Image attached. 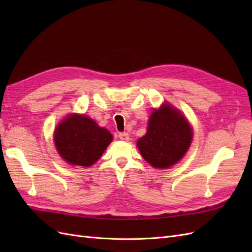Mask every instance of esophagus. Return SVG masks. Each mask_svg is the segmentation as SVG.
I'll return each instance as SVG.
<instances>
[{
	"label": "esophagus",
	"instance_id": "esophagus-1",
	"mask_svg": "<svg viewBox=\"0 0 252 252\" xmlns=\"http://www.w3.org/2000/svg\"><path fill=\"white\" fill-rule=\"evenodd\" d=\"M119 138L122 141H127L129 139V134L127 132H120L119 133Z\"/></svg>",
	"mask_w": 252,
	"mask_h": 252
}]
</instances>
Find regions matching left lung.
Here are the masks:
<instances>
[{
  "instance_id": "obj_1",
  "label": "left lung",
  "mask_w": 252,
  "mask_h": 252,
  "mask_svg": "<svg viewBox=\"0 0 252 252\" xmlns=\"http://www.w3.org/2000/svg\"><path fill=\"white\" fill-rule=\"evenodd\" d=\"M147 132L138 141L145 161L156 168H168L186 154L192 140V130L183 114L168 104L154 110Z\"/></svg>"
}]
</instances>
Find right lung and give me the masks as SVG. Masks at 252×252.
Returning a JSON list of instances; mask_svg holds the SVG:
<instances>
[{
    "mask_svg": "<svg viewBox=\"0 0 252 252\" xmlns=\"http://www.w3.org/2000/svg\"><path fill=\"white\" fill-rule=\"evenodd\" d=\"M111 141L112 135L107 129L80 114L68 116L55 131L57 150L71 165L88 167L94 164Z\"/></svg>",
    "mask_w": 252,
    "mask_h": 252,
    "instance_id": "obj_1",
    "label": "right lung"
}]
</instances>
